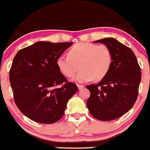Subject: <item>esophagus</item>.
Returning <instances> with one entry per match:
<instances>
[{
	"instance_id": "34e87169",
	"label": "esophagus",
	"mask_w": 150,
	"mask_h": 150,
	"mask_svg": "<svg viewBox=\"0 0 150 150\" xmlns=\"http://www.w3.org/2000/svg\"><path fill=\"white\" fill-rule=\"evenodd\" d=\"M77 87H78L79 90H81V89L84 88V85H81V84H77Z\"/></svg>"
}]
</instances>
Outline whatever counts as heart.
<instances>
[{
  "mask_svg": "<svg viewBox=\"0 0 150 150\" xmlns=\"http://www.w3.org/2000/svg\"><path fill=\"white\" fill-rule=\"evenodd\" d=\"M112 60V52L107 46L81 42L69 50V55L59 56L57 66L60 72L69 78L74 76L80 68L81 71L73 80L84 83L104 78L110 70Z\"/></svg>",
  "mask_w": 150,
  "mask_h": 150,
  "instance_id": "obj_1",
  "label": "heart"
}]
</instances>
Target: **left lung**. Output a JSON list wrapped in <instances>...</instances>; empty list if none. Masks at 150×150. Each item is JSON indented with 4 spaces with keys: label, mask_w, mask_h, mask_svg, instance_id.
Masks as SVG:
<instances>
[{
    "label": "left lung",
    "mask_w": 150,
    "mask_h": 150,
    "mask_svg": "<svg viewBox=\"0 0 150 150\" xmlns=\"http://www.w3.org/2000/svg\"><path fill=\"white\" fill-rule=\"evenodd\" d=\"M94 43L107 46L112 51L113 60L109 73L100 82L87 86L90 92L87 106L96 119L113 120L127 113L134 105L142 72L131 49L117 39L102 38Z\"/></svg>",
    "instance_id": "left-lung-1"
}]
</instances>
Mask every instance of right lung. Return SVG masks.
<instances>
[{"label":"right lung","instance_id":"obj_1","mask_svg":"<svg viewBox=\"0 0 150 150\" xmlns=\"http://www.w3.org/2000/svg\"><path fill=\"white\" fill-rule=\"evenodd\" d=\"M72 44L38 41L20 50L14 57L9 71L14 102L31 120L56 122L78 91L76 84L68 82L57 66V57ZM59 84L63 85L56 88Z\"/></svg>","mask_w":150,"mask_h":150}]
</instances>
